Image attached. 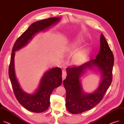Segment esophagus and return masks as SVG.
<instances>
[{"instance_id":"34e87169","label":"esophagus","mask_w":124,"mask_h":124,"mask_svg":"<svg viewBox=\"0 0 124 124\" xmlns=\"http://www.w3.org/2000/svg\"><path fill=\"white\" fill-rule=\"evenodd\" d=\"M67 76V73L65 71H62V80H64L66 78V77Z\"/></svg>"}]
</instances>
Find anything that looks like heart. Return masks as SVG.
<instances>
[{
    "label": "heart",
    "instance_id": "obj_1",
    "mask_svg": "<svg viewBox=\"0 0 124 124\" xmlns=\"http://www.w3.org/2000/svg\"><path fill=\"white\" fill-rule=\"evenodd\" d=\"M82 40H77L74 41L72 44H71L70 47L71 48H75V47H78V46H80L82 44ZM86 55V52L85 50L81 49V50H78L75 53L74 55V60L77 63L81 62L85 57Z\"/></svg>",
    "mask_w": 124,
    "mask_h": 124
}]
</instances>
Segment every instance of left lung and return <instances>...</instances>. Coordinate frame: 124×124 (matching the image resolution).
Masks as SVG:
<instances>
[{
    "instance_id": "8db88e82",
    "label": "left lung",
    "mask_w": 124,
    "mask_h": 124,
    "mask_svg": "<svg viewBox=\"0 0 124 124\" xmlns=\"http://www.w3.org/2000/svg\"><path fill=\"white\" fill-rule=\"evenodd\" d=\"M100 49L95 59L79 66L66 68L67 77L63 81L66 91V106L72 114H80L93 108L102 99L112 81L114 56L101 33ZM96 67L102 75V80L96 91L92 93L83 92L79 78L86 69Z\"/></svg>"
}]
</instances>
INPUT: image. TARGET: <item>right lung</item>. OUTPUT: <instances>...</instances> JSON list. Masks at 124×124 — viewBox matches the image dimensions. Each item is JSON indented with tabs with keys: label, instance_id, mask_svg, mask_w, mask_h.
I'll return each instance as SVG.
<instances>
[{
	"label": "right lung",
	"instance_id": "add662e5",
	"mask_svg": "<svg viewBox=\"0 0 124 124\" xmlns=\"http://www.w3.org/2000/svg\"><path fill=\"white\" fill-rule=\"evenodd\" d=\"M60 19L58 17H52L32 23L17 39L12 48L8 71L9 77L18 102L31 112L41 113L48 108L52 91L62 84V70L58 67H56L46 71L42 77L36 92L31 94H28L22 89L16 77L14 68L15 51L27 45L37 33L48 29L58 23Z\"/></svg>",
	"mask_w": 124,
	"mask_h": 124
}]
</instances>
